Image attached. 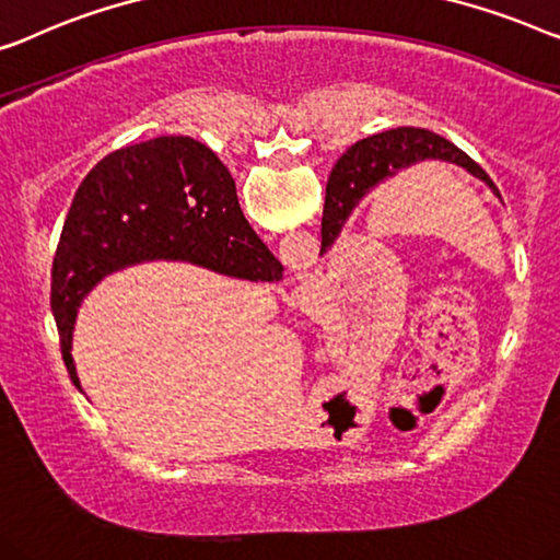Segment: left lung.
<instances>
[{
    "instance_id": "1",
    "label": "left lung",
    "mask_w": 560,
    "mask_h": 560,
    "mask_svg": "<svg viewBox=\"0 0 560 560\" xmlns=\"http://www.w3.org/2000/svg\"><path fill=\"white\" fill-rule=\"evenodd\" d=\"M447 161V164H457L467 168L469 174L485 182L492 191L498 194V186L485 174L480 164H475L465 151H459L455 143H450L442 136H436L427 128H392V131L374 133L369 139L355 141L343 156L336 161L334 172L326 186V209H323V224H320V253L336 242V237L343 230L348 217H351L353 207L369 194L376 184L384 179H392L399 174V168L415 166L419 161Z\"/></svg>"
}]
</instances>
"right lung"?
<instances>
[{
  "mask_svg": "<svg viewBox=\"0 0 560 560\" xmlns=\"http://www.w3.org/2000/svg\"><path fill=\"white\" fill-rule=\"evenodd\" d=\"M182 260L230 278H282V265L242 214L237 186L217 153L189 136H161L98 161L78 186L52 260V313L72 384V328L105 275Z\"/></svg>",
  "mask_w": 560,
  "mask_h": 560,
  "instance_id": "obj_1",
  "label": "right lung"
}]
</instances>
